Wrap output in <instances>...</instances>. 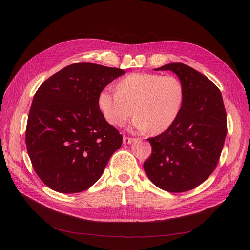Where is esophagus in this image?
<instances>
[{"mask_svg":"<svg viewBox=\"0 0 250 250\" xmlns=\"http://www.w3.org/2000/svg\"><path fill=\"white\" fill-rule=\"evenodd\" d=\"M134 141V139L133 138H129V137H124V144L125 145H127V144H130Z\"/></svg>","mask_w":250,"mask_h":250,"instance_id":"34e87169","label":"esophagus"}]
</instances>
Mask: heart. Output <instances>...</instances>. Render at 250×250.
I'll use <instances>...</instances> for the list:
<instances>
[{"instance_id": "1", "label": "heart", "mask_w": 250, "mask_h": 250, "mask_svg": "<svg viewBox=\"0 0 250 250\" xmlns=\"http://www.w3.org/2000/svg\"><path fill=\"white\" fill-rule=\"evenodd\" d=\"M183 98V86L175 76L133 73L121 79L117 90L103 89L98 106L112 125L123 126L134 112L136 129L160 134L176 121Z\"/></svg>"}]
</instances>
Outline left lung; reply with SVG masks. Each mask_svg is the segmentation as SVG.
Returning a JSON list of instances; mask_svg holds the SVG:
<instances>
[{
  "instance_id": "8db88e82",
  "label": "left lung",
  "mask_w": 250,
  "mask_h": 250,
  "mask_svg": "<svg viewBox=\"0 0 250 250\" xmlns=\"http://www.w3.org/2000/svg\"><path fill=\"white\" fill-rule=\"evenodd\" d=\"M156 71H172L185 98L174 124L148 139L152 154L144 162L149 179L169 192L199 187L215 170L227 135V115L219 88L196 70L172 62Z\"/></svg>"
}]
</instances>
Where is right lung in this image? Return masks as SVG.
Instances as JSON below:
<instances>
[{"label": "right lung", "instance_id": "obj_1", "mask_svg": "<svg viewBox=\"0 0 250 250\" xmlns=\"http://www.w3.org/2000/svg\"><path fill=\"white\" fill-rule=\"evenodd\" d=\"M124 74L122 69L78 62L36 91L25 141L33 169L49 188L62 193L88 189L122 147L123 136L105 121L98 95Z\"/></svg>", "mask_w": 250, "mask_h": 250}]
</instances>
